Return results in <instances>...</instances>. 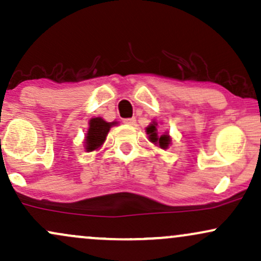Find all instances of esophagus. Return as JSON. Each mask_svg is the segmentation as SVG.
<instances>
[{
    "label": "esophagus",
    "mask_w": 261,
    "mask_h": 261,
    "mask_svg": "<svg viewBox=\"0 0 261 261\" xmlns=\"http://www.w3.org/2000/svg\"><path fill=\"white\" fill-rule=\"evenodd\" d=\"M124 124H126V125H135V124H136V119H135V118L125 119Z\"/></svg>",
    "instance_id": "obj_1"
}]
</instances>
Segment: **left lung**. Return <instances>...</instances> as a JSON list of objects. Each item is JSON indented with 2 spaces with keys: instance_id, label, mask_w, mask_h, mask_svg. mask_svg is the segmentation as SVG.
<instances>
[{
  "instance_id": "1",
  "label": "left lung",
  "mask_w": 261,
  "mask_h": 261,
  "mask_svg": "<svg viewBox=\"0 0 261 261\" xmlns=\"http://www.w3.org/2000/svg\"><path fill=\"white\" fill-rule=\"evenodd\" d=\"M146 133L148 135V140L151 141L152 143L154 145L160 146L161 148L166 149L168 148V146L170 145V136L168 135V133H164L163 135H158L157 133V122L152 121L151 124L146 127Z\"/></svg>"
}]
</instances>
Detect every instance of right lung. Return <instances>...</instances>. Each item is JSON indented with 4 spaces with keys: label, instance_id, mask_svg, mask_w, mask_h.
Returning <instances> with one entry per match:
<instances>
[{
    "label": "right lung",
    "instance_id": "obj_1",
    "mask_svg": "<svg viewBox=\"0 0 261 261\" xmlns=\"http://www.w3.org/2000/svg\"><path fill=\"white\" fill-rule=\"evenodd\" d=\"M113 125H116V122H107L101 118L91 119L89 120V128L87 131L85 140L86 151L92 152L94 149L100 148Z\"/></svg>",
    "mask_w": 261,
    "mask_h": 261
}]
</instances>
